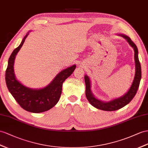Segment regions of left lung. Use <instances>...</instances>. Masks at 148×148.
I'll return each instance as SVG.
<instances>
[{"mask_svg": "<svg viewBox=\"0 0 148 148\" xmlns=\"http://www.w3.org/2000/svg\"><path fill=\"white\" fill-rule=\"evenodd\" d=\"M122 36L127 40L131 46L133 48L134 51V60H135V75L134 80L128 91L124 94L123 96L114 99L110 101L104 102L97 98L94 95L91 91V82L88 75H84V80L86 84V96L90 104L94 108L106 111H113L124 107L131 102L137 92L139 88L140 81L141 78V67L138 58V50L136 44L131 40L130 37L124 34H117Z\"/></svg>", "mask_w": 148, "mask_h": 148, "instance_id": "left-lung-1", "label": "left lung"}]
</instances>
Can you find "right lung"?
<instances>
[{
	"label": "right lung",
	"mask_w": 148,
	"mask_h": 148,
	"mask_svg": "<svg viewBox=\"0 0 148 148\" xmlns=\"http://www.w3.org/2000/svg\"><path fill=\"white\" fill-rule=\"evenodd\" d=\"M29 32L10 56L5 71V82L9 92L22 108L29 112L39 113L49 110L58 103L61 95L63 82L73 74L76 66H71L60 72L43 88L32 89L21 84L15 75L14 64L17 52L22 47Z\"/></svg>",
	"instance_id": "right-lung-1"
}]
</instances>
